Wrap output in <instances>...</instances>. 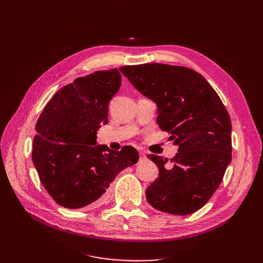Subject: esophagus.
Returning a JSON list of instances; mask_svg holds the SVG:
<instances>
[{
  "instance_id": "1",
  "label": "esophagus",
  "mask_w": 263,
  "mask_h": 263,
  "mask_svg": "<svg viewBox=\"0 0 263 263\" xmlns=\"http://www.w3.org/2000/svg\"><path fill=\"white\" fill-rule=\"evenodd\" d=\"M139 157H140V160H146V159H147V156H146V154L144 153V151H140Z\"/></svg>"
}]
</instances>
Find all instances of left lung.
<instances>
[{
	"instance_id": "8db88e82",
	"label": "left lung",
	"mask_w": 263,
	"mask_h": 263,
	"mask_svg": "<svg viewBox=\"0 0 263 263\" xmlns=\"http://www.w3.org/2000/svg\"><path fill=\"white\" fill-rule=\"evenodd\" d=\"M158 106V125L179 146L171 159L156 155L159 176L146 190L154 209L192 214L208 203L232 161V122L218 94L205 78L186 67L144 63L119 69Z\"/></svg>"
}]
</instances>
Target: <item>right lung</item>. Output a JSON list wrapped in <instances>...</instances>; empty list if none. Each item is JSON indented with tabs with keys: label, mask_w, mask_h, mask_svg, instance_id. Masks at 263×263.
<instances>
[{
	"label": "right lung",
	"mask_w": 263,
	"mask_h": 263,
	"mask_svg": "<svg viewBox=\"0 0 263 263\" xmlns=\"http://www.w3.org/2000/svg\"><path fill=\"white\" fill-rule=\"evenodd\" d=\"M121 83L116 68L77 78L53 95L38 118L33 162L47 192L63 208L101 204L117 174L138 161L134 147L116 151L97 145Z\"/></svg>",
	"instance_id": "add662e5"
}]
</instances>
